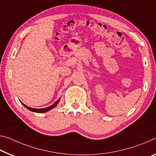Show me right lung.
Segmentation results:
<instances>
[{
	"label": "right lung",
	"instance_id": "1",
	"mask_svg": "<svg viewBox=\"0 0 156 156\" xmlns=\"http://www.w3.org/2000/svg\"><path fill=\"white\" fill-rule=\"evenodd\" d=\"M59 101H60V100H58L56 101V102L54 103V104H53L52 105H51V106H49V107H48V108H41V109H36V108H30V107H28V106H27V105H26L25 104H23V103H21L22 104H23V105L24 106V107H26L27 109L28 110H30V111H32V112H38V113H43V112H47V111H48V110H51V109H53V108H55V106L58 105V103H59Z\"/></svg>",
	"mask_w": 156,
	"mask_h": 156
}]
</instances>
